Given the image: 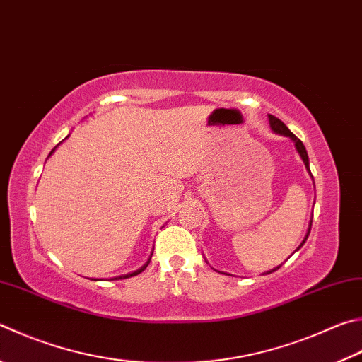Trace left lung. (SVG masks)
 <instances>
[{
	"mask_svg": "<svg viewBox=\"0 0 362 362\" xmlns=\"http://www.w3.org/2000/svg\"><path fill=\"white\" fill-rule=\"evenodd\" d=\"M269 122H271V128L275 131V133L284 134V136H286V137H290L291 141H294V146H296V148H298V152H299V155H300L302 161H304L307 170H308V173H310V168H308V156H307V150H305V147H304V144H302V141H300V139H298V137H296V136L291 133V131L286 128V124H285L284 122H281L280 118L274 117V115H269ZM308 234H310V228H308V233H307V235H305V239L302 240V244L299 245V248H300L302 245H304V242L307 240ZM299 248H298V250H299ZM277 269H280V266H279ZM277 269H274V271H277ZM274 271H271V272H274ZM271 272H267V274H271Z\"/></svg>",
	"mask_w": 362,
	"mask_h": 362,
	"instance_id": "8db88e82",
	"label": "left lung"
}]
</instances>
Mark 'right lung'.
Returning <instances> with one entry per match:
<instances>
[{
	"label": "right lung",
	"instance_id": "obj_1",
	"mask_svg": "<svg viewBox=\"0 0 362 362\" xmlns=\"http://www.w3.org/2000/svg\"><path fill=\"white\" fill-rule=\"evenodd\" d=\"M57 148V147H55ZM55 148H52V152L49 153V156L52 155V153H54L55 152ZM150 258H152V256H150ZM148 262H150V259L146 262V264H144L141 269H137V271H134V272H131V274H127V275H122V277H115L117 280H122V279H129V277H134V275H137V274H141L142 271H144V269H146L147 266H148ZM110 280H112V279H110Z\"/></svg>",
	"mask_w": 362,
	"mask_h": 362
}]
</instances>
